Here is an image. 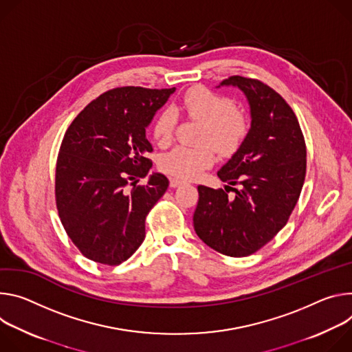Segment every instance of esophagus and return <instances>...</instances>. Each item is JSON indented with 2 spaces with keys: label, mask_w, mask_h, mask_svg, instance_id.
<instances>
[{
  "label": "esophagus",
  "mask_w": 352,
  "mask_h": 352,
  "mask_svg": "<svg viewBox=\"0 0 352 352\" xmlns=\"http://www.w3.org/2000/svg\"><path fill=\"white\" fill-rule=\"evenodd\" d=\"M184 182L183 180H180V179H177V177H170V187H179V186H182Z\"/></svg>",
  "instance_id": "34e87169"
}]
</instances>
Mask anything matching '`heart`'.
<instances>
[{
    "label": "heart",
    "mask_w": 352,
    "mask_h": 352,
    "mask_svg": "<svg viewBox=\"0 0 352 352\" xmlns=\"http://www.w3.org/2000/svg\"><path fill=\"white\" fill-rule=\"evenodd\" d=\"M177 111L204 126L197 149L175 146L160 158V168L179 179H194L215 162L212 146L221 155L235 153L249 134L246 116L235 109L233 102L204 87L188 89L180 99ZM177 114L165 109L156 114L152 123V137L156 144L168 145L175 134Z\"/></svg>",
    "instance_id": "1"
}]
</instances>
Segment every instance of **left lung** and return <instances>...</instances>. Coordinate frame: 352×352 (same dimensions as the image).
Returning a JSON list of instances; mask_svg holds the SVG:
<instances>
[{
    "label": "left lung",
    "mask_w": 352,
    "mask_h": 352,
    "mask_svg": "<svg viewBox=\"0 0 352 352\" xmlns=\"http://www.w3.org/2000/svg\"><path fill=\"white\" fill-rule=\"evenodd\" d=\"M221 85L238 87L250 104L252 126L242 146L218 177L238 188L199 186L194 230L211 249L230 257L256 253L285 226L306 175V144L285 99L264 82L233 75ZM232 189L236 192L228 198Z\"/></svg>",
    "instance_id": "obj_1"
}]
</instances>
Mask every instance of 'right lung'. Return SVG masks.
<instances>
[{
    "label": "right lung",
    "instance_id": "right-lung-1",
    "mask_svg": "<svg viewBox=\"0 0 352 352\" xmlns=\"http://www.w3.org/2000/svg\"><path fill=\"white\" fill-rule=\"evenodd\" d=\"M175 89H110L65 131L56 165V204L67 235L87 258L117 265L144 242L146 215L169 186L161 173L137 186L152 166L145 129Z\"/></svg>",
    "mask_w": 352,
    "mask_h": 352
}]
</instances>
